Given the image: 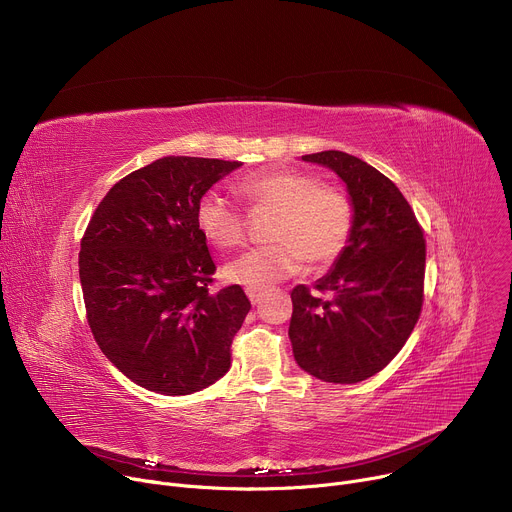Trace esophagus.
I'll list each match as a JSON object with an SVG mask.
<instances>
[{
  "mask_svg": "<svg viewBox=\"0 0 512 512\" xmlns=\"http://www.w3.org/2000/svg\"><path fill=\"white\" fill-rule=\"evenodd\" d=\"M247 298L251 300V304H253V306L261 302V294H259V291H255V289H247Z\"/></svg>",
  "mask_w": 512,
  "mask_h": 512,
  "instance_id": "esophagus-1",
  "label": "esophagus"
}]
</instances>
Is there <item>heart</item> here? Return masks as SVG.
Returning a JSON list of instances; mask_svg holds the SVG:
<instances>
[{
  "instance_id": "obj_1",
  "label": "heart",
  "mask_w": 512,
  "mask_h": 512,
  "mask_svg": "<svg viewBox=\"0 0 512 512\" xmlns=\"http://www.w3.org/2000/svg\"><path fill=\"white\" fill-rule=\"evenodd\" d=\"M241 192L253 208L275 210L269 239L275 243L253 247L225 265L231 283L267 291L277 281L294 275L302 261L332 263L346 247L354 210L348 196L320 186L312 174L271 170L241 180ZM196 225L216 247H235L245 239L243 212L221 192L208 190L196 204Z\"/></svg>"
}]
</instances>
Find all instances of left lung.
I'll list each match as a JSON object with an SVG mask.
<instances>
[{"label": "left lung", "instance_id": "8db88e82", "mask_svg": "<svg viewBox=\"0 0 512 512\" xmlns=\"http://www.w3.org/2000/svg\"><path fill=\"white\" fill-rule=\"evenodd\" d=\"M346 186L354 225L330 271L291 291L289 340L308 375L352 385L383 371L411 336L421 304L425 239L399 188L377 168L344 152L302 156Z\"/></svg>", "mask_w": 512, "mask_h": 512}]
</instances>
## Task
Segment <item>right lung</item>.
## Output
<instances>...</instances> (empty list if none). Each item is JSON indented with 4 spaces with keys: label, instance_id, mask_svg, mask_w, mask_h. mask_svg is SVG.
I'll use <instances>...</instances> for the list:
<instances>
[{
    "label": "right lung",
    "instance_id": "right-lung-1",
    "mask_svg": "<svg viewBox=\"0 0 512 512\" xmlns=\"http://www.w3.org/2000/svg\"><path fill=\"white\" fill-rule=\"evenodd\" d=\"M241 166L160 158L119 180L85 231L79 275L91 332L143 389L190 395L231 369V344L251 302L241 285L208 291L216 265L196 204Z\"/></svg>",
    "mask_w": 512,
    "mask_h": 512
}]
</instances>
